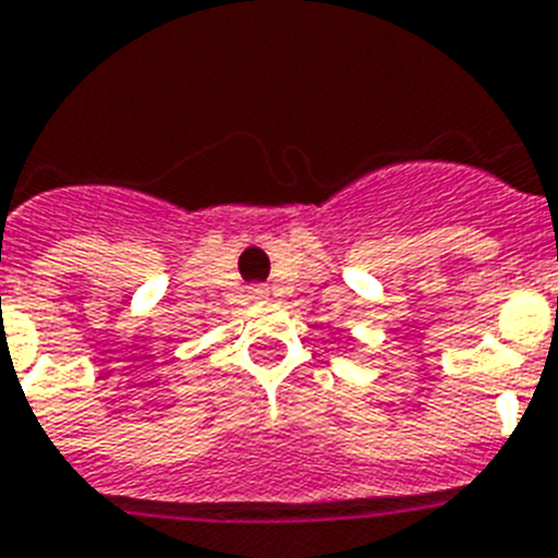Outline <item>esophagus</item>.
<instances>
[{
	"mask_svg": "<svg viewBox=\"0 0 558 558\" xmlns=\"http://www.w3.org/2000/svg\"><path fill=\"white\" fill-rule=\"evenodd\" d=\"M255 294H266V289H255Z\"/></svg>",
	"mask_w": 558,
	"mask_h": 558,
	"instance_id": "34e87169",
	"label": "esophagus"
}]
</instances>
